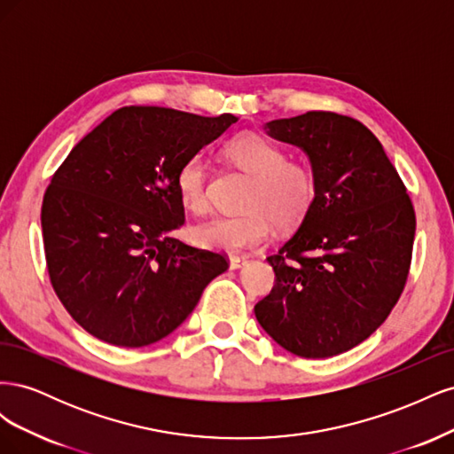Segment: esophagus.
Listing matches in <instances>:
<instances>
[{
    "instance_id": "1",
    "label": "esophagus",
    "mask_w": 454,
    "mask_h": 454,
    "mask_svg": "<svg viewBox=\"0 0 454 454\" xmlns=\"http://www.w3.org/2000/svg\"><path fill=\"white\" fill-rule=\"evenodd\" d=\"M246 263H248V257H246V255H231V257H229V267H231L232 270L244 267Z\"/></svg>"
}]
</instances>
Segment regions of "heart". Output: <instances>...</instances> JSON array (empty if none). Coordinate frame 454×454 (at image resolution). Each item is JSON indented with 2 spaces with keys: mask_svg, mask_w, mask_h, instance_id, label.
<instances>
[{
  "mask_svg": "<svg viewBox=\"0 0 454 454\" xmlns=\"http://www.w3.org/2000/svg\"><path fill=\"white\" fill-rule=\"evenodd\" d=\"M227 157L252 177L244 214L215 215L191 229V240L200 248L237 254L263 244L270 223L290 229L301 223L316 199V176L305 162L286 160V151L255 132H244L225 147ZM208 162L193 155L176 174L177 197L187 210L208 208Z\"/></svg>",
  "mask_w": 454,
  "mask_h": 454,
  "instance_id": "heart-1",
  "label": "heart"
}]
</instances>
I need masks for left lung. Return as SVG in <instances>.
<instances>
[{
	"mask_svg": "<svg viewBox=\"0 0 454 454\" xmlns=\"http://www.w3.org/2000/svg\"><path fill=\"white\" fill-rule=\"evenodd\" d=\"M305 151L316 199L295 235L267 261L277 274L255 305L261 327L301 358L360 345L400 299L415 240V210L394 164L360 121L307 112L265 125Z\"/></svg>",
	"mask_w": 454,
	"mask_h": 454,
	"instance_id": "obj_1",
	"label": "left lung"
}]
</instances>
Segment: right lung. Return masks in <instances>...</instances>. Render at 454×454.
<instances>
[{
  "label": "right lung",
  "instance_id": "right-lung-1",
  "mask_svg": "<svg viewBox=\"0 0 454 454\" xmlns=\"http://www.w3.org/2000/svg\"><path fill=\"white\" fill-rule=\"evenodd\" d=\"M237 121L129 106L70 151L47 187L41 229L51 284L85 332L115 347L153 345L227 270L222 254L172 235L185 223L176 174Z\"/></svg>",
  "mask_w": 454,
  "mask_h": 454
}]
</instances>
